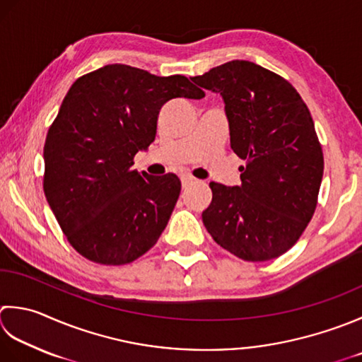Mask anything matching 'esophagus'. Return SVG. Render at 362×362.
I'll return each mask as SVG.
<instances>
[{
  "mask_svg": "<svg viewBox=\"0 0 362 362\" xmlns=\"http://www.w3.org/2000/svg\"><path fill=\"white\" fill-rule=\"evenodd\" d=\"M180 180H182V187L187 188V187H189L191 183H193L196 179H194L193 175H189V174H180Z\"/></svg>",
  "mask_w": 362,
  "mask_h": 362,
  "instance_id": "obj_1",
  "label": "esophagus"
}]
</instances>
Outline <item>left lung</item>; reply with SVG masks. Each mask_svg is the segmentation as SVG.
<instances>
[{
    "mask_svg": "<svg viewBox=\"0 0 362 362\" xmlns=\"http://www.w3.org/2000/svg\"><path fill=\"white\" fill-rule=\"evenodd\" d=\"M218 92L229 120L242 185L210 182L202 221L215 242L247 262L282 256L313 218L323 152L301 95L284 78L250 61H230L191 78Z\"/></svg>",
    "mask_w": 362,
    "mask_h": 362,
    "instance_id": "obj_1",
    "label": "left lung"
}]
</instances>
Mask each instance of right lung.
Here are the masks:
<instances>
[{"instance_id": "right-lung-1", "label": "right lung", "mask_w": 362, "mask_h": 362, "mask_svg": "<svg viewBox=\"0 0 362 362\" xmlns=\"http://www.w3.org/2000/svg\"><path fill=\"white\" fill-rule=\"evenodd\" d=\"M187 76L110 64L78 78L44 146L45 197L75 250L100 265H125L157 243L182 183L141 175L133 158L153 143L161 106L202 98Z\"/></svg>"}]
</instances>
